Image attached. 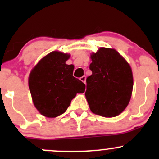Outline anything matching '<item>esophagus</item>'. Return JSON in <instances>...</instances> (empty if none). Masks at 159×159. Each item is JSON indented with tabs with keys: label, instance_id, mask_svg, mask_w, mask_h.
<instances>
[{
	"label": "esophagus",
	"instance_id": "1",
	"mask_svg": "<svg viewBox=\"0 0 159 159\" xmlns=\"http://www.w3.org/2000/svg\"><path fill=\"white\" fill-rule=\"evenodd\" d=\"M80 80H81L82 82H84V83L85 84L86 83V76L85 75L82 76V77L80 78Z\"/></svg>",
	"mask_w": 159,
	"mask_h": 159
}]
</instances>
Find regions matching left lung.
<instances>
[{"label":"left lung","instance_id":"1","mask_svg":"<svg viewBox=\"0 0 159 159\" xmlns=\"http://www.w3.org/2000/svg\"><path fill=\"white\" fill-rule=\"evenodd\" d=\"M85 96L90 111L105 117L121 114L129 105L133 89L132 69L115 49L100 48L91 54Z\"/></svg>","mask_w":159,"mask_h":159}]
</instances>
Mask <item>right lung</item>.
I'll list each match as a JSON object with an SVG mask.
<instances>
[{"label": "right lung", "instance_id": "add662e5", "mask_svg": "<svg viewBox=\"0 0 159 159\" xmlns=\"http://www.w3.org/2000/svg\"><path fill=\"white\" fill-rule=\"evenodd\" d=\"M69 54L52 52L32 69L28 85L36 108L46 117H56L67 110L77 93H83L85 84L73 74L74 66L66 64Z\"/></svg>", "mask_w": 159, "mask_h": 159}]
</instances>
